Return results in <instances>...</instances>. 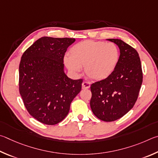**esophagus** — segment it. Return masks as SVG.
Segmentation results:
<instances>
[{
	"label": "esophagus",
	"mask_w": 158,
	"mask_h": 158,
	"mask_svg": "<svg viewBox=\"0 0 158 158\" xmlns=\"http://www.w3.org/2000/svg\"><path fill=\"white\" fill-rule=\"evenodd\" d=\"M82 89H89L90 87V84L87 82H83L82 84Z\"/></svg>",
	"instance_id": "esophagus-1"
}]
</instances>
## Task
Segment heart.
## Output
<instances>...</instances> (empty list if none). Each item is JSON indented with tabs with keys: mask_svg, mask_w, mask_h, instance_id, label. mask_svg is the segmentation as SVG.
I'll use <instances>...</instances> for the list:
<instances>
[{
	"mask_svg": "<svg viewBox=\"0 0 158 158\" xmlns=\"http://www.w3.org/2000/svg\"><path fill=\"white\" fill-rule=\"evenodd\" d=\"M118 59L119 51L114 44L86 40L71 47L70 57H64V63L73 73H79L85 67L90 79L101 81L113 73Z\"/></svg>",
	"mask_w": 158,
	"mask_h": 158,
	"instance_id": "1",
	"label": "heart"
}]
</instances>
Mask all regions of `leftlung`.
I'll return each instance as SVG.
<instances>
[{"label": "left lung", "mask_w": 158, "mask_h": 158, "mask_svg": "<svg viewBox=\"0 0 158 158\" xmlns=\"http://www.w3.org/2000/svg\"><path fill=\"white\" fill-rule=\"evenodd\" d=\"M120 49V56L113 73L107 78L92 84L90 106L96 117L114 121L128 112L137 101L143 81L137 51L118 39H108Z\"/></svg>", "instance_id": "left-lung-1"}]
</instances>
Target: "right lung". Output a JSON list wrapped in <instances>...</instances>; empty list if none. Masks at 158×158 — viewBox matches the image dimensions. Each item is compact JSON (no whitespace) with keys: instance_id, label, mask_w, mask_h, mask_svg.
Listing matches in <instances>:
<instances>
[{"instance_id":"right-lung-1","label":"right lung","mask_w":158,"mask_h":158,"mask_svg":"<svg viewBox=\"0 0 158 158\" xmlns=\"http://www.w3.org/2000/svg\"><path fill=\"white\" fill-rule=\"evenodd\" d=\"M75 41L74 38L43 37L22 55L19 93L29 114L44 124L62 121L81 91L82 79H70L64 72V54Z\"/></svg>"}]
</instances>
